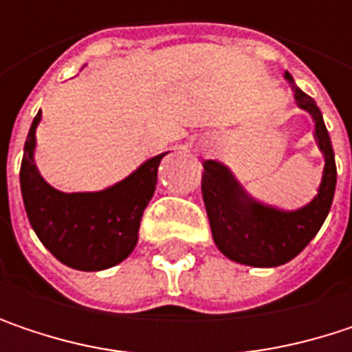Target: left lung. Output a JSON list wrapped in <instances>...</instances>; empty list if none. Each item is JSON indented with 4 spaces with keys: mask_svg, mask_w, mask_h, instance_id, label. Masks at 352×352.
I'll return each mask as SVG.
<instances>
[{
    "mask_svg": "<svg viewBox=\"0 0 352 352\" xmlns=\"http://www.w3.org/2000/svg\"><path fill=\"white\" fill-rule=\"evenodd\" d=\"M294 87L298 107L314 120V138L324 155V171L316 197L298 210H279L256 201L248 195L232 171L218 161H204L201 195L212 228L214 243L230 261L250 267H279L298 256L322 228L334 197L336 165L334 151L316 102L296 87L294 77L285 71Z\"/></svg>",
    "mask_w": 352,
    "mask_h": 352,
    "instance_id": "8db88e82",
    "label": "left lung"
}]
</instances>
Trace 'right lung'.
I'll list each match as a JSON object with an SVG mask.
<instances>
[{
  "instance_id": "obj_1",
  "label": "right lung",
  "mask_w": 352,
  "mask_h": 352,
  "mask_svg": "<svg viewBox=\"0 0 352 352\" xmlns=\"http://www.w3.org/2000/svg\"><path fill=\"white\" fill-rule=\"evenodd\" d=\"M30 126L20 169L24 208L36 236L63 265L77 271H104L122 263L138 243V228L148 206L161 159L144 161L134 173L102 191L65 193L48 185L34 163L36 128Z\"/></svg>"
}]
</instances>
